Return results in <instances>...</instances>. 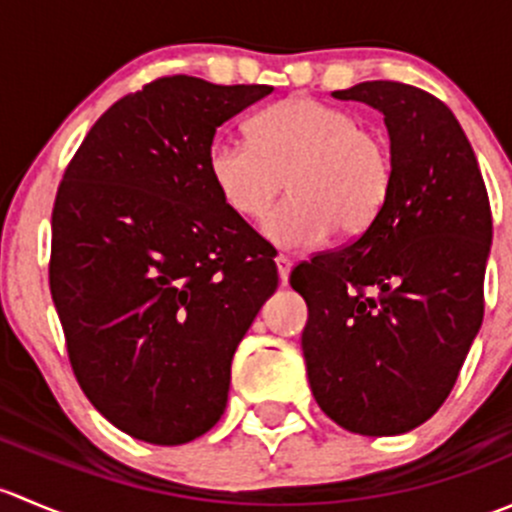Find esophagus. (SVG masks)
<instances>
[{
	"label": "esophagus",
	"instance_id": "esophagus-1",
	"mask_svg": "<svg viewBox=\"0 0 512 512\" xmlns=\"http://www.w3.org/2000/svg\"><path fill=\"white\" fill-rule=\"evenodd\" d=\"M275 265H277V275H280V282L282 285H287L289 270H292V260H289L287 255H277Z\"/></svg>",
	"mask_w": 512,
	"mask_h": 512
}]
</instances>
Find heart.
Returning <instances> with one entry per match:
<instances>
[{"mask_svg": "<svg viewBox=\"0 0 512 512\" xmlns=\"http://www.w3.org/2000/svg\"><path fill=\"white\" fill-rule=\"evenodd\" d=\"M208 175L235 215L257 220L287 250L317 247L337 230H369L391 193V148L347 108L309 96H289L250 121V141L220 136L208 148Z\"/></svg>", "mask_w": 512, "mask_h": 512, "instance_id": "heart-1", "label": "heart"}]
</instances>
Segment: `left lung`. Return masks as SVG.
Segmentation results:
<instances>
[{
  "label": "left lung",
  "instance_id": "1",
  "mask_svg": "<svg viewBox=\"0 0 512 512\" xmlns=\"http://www.w3.org/2000/svg\"><path fill=\"white\" fill-rule=\"evenodd\" d=\"M384 113L391 193L354 242L299 262L302 332L319 409L361 436H396L451 394L483 322L493 237L476 153L451 108L401 81L334 91Z\"/></svg>",
  "mask_w": 512,
  "mask_h": 512
}]
</instances>
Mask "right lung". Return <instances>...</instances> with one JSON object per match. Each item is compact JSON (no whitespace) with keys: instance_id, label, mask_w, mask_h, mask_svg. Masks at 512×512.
<instances>
[{"instance_id":"obj_1","label":"right lung","mask_w":512,"mask_h":512,"mask_svg":"<svg viewBox=\"0 0 512 512\" xmlns=\"http://www.w3.org/2000/svg\"><path fill=\"white\" fill-rule=\"evenodd\" d=\"M267 94L151 81L98 118L56 190L49 287L71 369L138 441L180 446L220 421L232 354L277 289L275 247L208 175L218 126Z\"/></svg>"}]
</instances>
